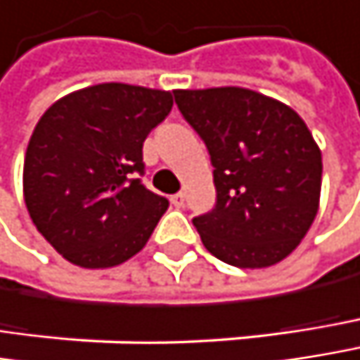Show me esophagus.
<instances>
[{
	"label": "esophagus",
	"instance_id": "esophagus-1",
	"mask_svg": "<svg viewBox=\"0 0 360 360\" xmlns=\"http://www.w3.org/2000/svg\"><path fill=\"white\" fill-rule=\"evenodd\" d=\"M171 204H173L175 208H183V204H185V195H183V193H175V195H171Z\"/></svg>",
	"mask_w": 360,
	"mask_h": 360
}]
</instances>
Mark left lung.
<instances>
[{"label":"left lung","instance_id":"obj_1","mask_svg":"<svg viewBox=\"0 0 360 360\" xmlns=\"http://www.w3.org/2000/svg\"><path fill=\"white\" fill-rule=\"evenodd\" d=\"M173 94L214 167L216 206L193 218L204 247L237 268L282 262L319 208L321 152L305 121L284 103L237 86Z\"/></svg>","mask_w":360,"mask_h":360}]
</instances>
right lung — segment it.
Returning a JSON list of instances; mask_svg holds the SVG:
<instances>
[{"instance_id":"right-lung-1","label":"right lung","mask_w":360,"mask_h":360,"mask_svg":"<svg viewBox=\"0 0 360 360\" xmlns=\"http://www.w3.org/2000/svg\"><path fill=\"white\" fill-rule=\"evenodd\" d=\"M173 94L96 84L53 103L24 158V202L39 233L80 268H113L146 245L169 200L152 193L142 146Z\"/></svg>"}]
</instances>
